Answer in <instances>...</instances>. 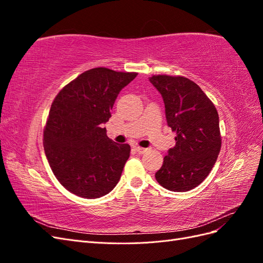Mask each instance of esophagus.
<instances>
[{
    "label": "esophagus",
    "mask_w": 263,
    "mask_h": 263,
    "mask_svg": "<svg viewBox=\"0 0 263 263\" xmlns=\"http://www.w3.org/2000/svg\"><path fill=\"white\" fill-rule=\"evenodd\" d=\"M135 150H136L137 153H138V154H140V155L145 154L146 151H147V149H146V148H141V147H135Z\"/></svg>",
    "instance_id": "34e87169"
}]
</instances>
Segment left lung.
I'll return each mask as SVG.
<instances>
[{
    "mask_svg": "<svg viewBox=\"0 0 263 263\" xmlns=\"http://www.w3.org/2000/svg\"><path fill=\"white\" fill-rule=\"evenodd\" d=\"M150 83L161 94L168 126L176 133V146L168 150L159 184L173 192H186L209 176L221 146L219 117L202 89L184 77L153 76Z\"/></svg>",
    "mask_w": 263,
    "mask_h": 263,
    "instance_id": "8db88e82",
    "label": "left lung"
}]
</instances>
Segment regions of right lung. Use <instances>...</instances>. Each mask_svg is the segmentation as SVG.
Instances as JSON below:
<instances>
[{"label":"right lung","instance_id":"right-lung-1","mask_svg":"<svg viewBox=\"0 0 263 263\" xmlns=\"http://www.w3.org/2000/svg\"><path fill=\"white\" fill-rule=\"evenodd\" d=\"M136 72L94 68L67 84L54 98L44 130V149L54 177L84 198L108 194L121 179L130 154L116 144L103 124L123 87Z\"/></svg>","mask_w":263,"mask_h":263}]
</instances>
